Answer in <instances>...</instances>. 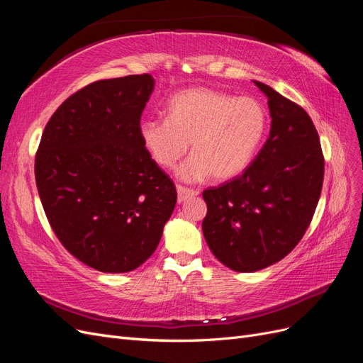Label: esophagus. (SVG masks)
Returning <instances> with one entry per match:
<instances>
[{
    "label": "esophagus",
    "mask_w": 363,
    "mask_h": 363,
    "mask_svg": "<svg viewBox=\"0 0 363 363\" xmlns=\"http://www.w3.org/2000/svg\"><path fill=\"white\" fill-rule=\"evenodd\" d=\"M177 195H179V203H183L184 200L191 199V196L199 195V191L186 188V186H182V184H177Z\"/></svg>",
    "instance_id": "34e87169"
}]
</instances>
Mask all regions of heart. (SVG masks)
<instances>
[{"label": "heart", "instance_id": "heart-1", "mask_svg": "<svg viewBox=\"0 0 363 363\" xmlns=\"http://www.w3.org/2000/svg\"><path fill=\"white\" fill-rule=\"evenodd\" d=\"M268 125V112L255 96H235L191 87L168 101L167 119L140 123L142 144L162 168H172L188 151L180 175L195 182L235 179L255 157Z\"/></svg>", "mask_w": 363, "mask_h": 363}]
</instances>
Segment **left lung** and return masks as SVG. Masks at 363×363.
<instances>
[{
    "instance_id": "left-lung-1",
    "label": "left lung",
    "mask_w": 363,
    "mask_h": 363,
    "mask_svg": "<svg viewBox=\"0 0 363 363\" xmlns=\"http://www.w3.org/2000/svg\"><path fill=\"white\" fill-rule=\"evenodd\" d=\"M255 83L268 98L269 138L242 174L203 191L206 242L238 272L263 269L289 255L311 225L324 180L311 116L272 87Z\"/></svg>"
}]
</instances>
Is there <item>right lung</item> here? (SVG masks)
Here are the masks:
<instances>
[{
  "label": "right lung",
  "mask_w": 363,
  "mask_h": 363,
  "mask_svg": "<svg viewBox=\"0 0 363 363\" xmlns=\"http://www.w3.org/2000/svg\"><path fill=\"white\" fill-rule=\"evenodd\" d=\"M152 87L150 74L82 87L52 113L36 151V186L52 232L101 272L140 267L177 201L139 133Z\"/></svg>",
  "instance_id": "right-lung-1"
}]
</instances>
